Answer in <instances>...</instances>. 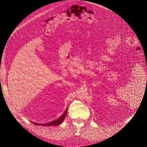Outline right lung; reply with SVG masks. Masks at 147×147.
Returning a JSON list of instances; mask_svg holds the SVG:
<instances>
[{"mask_svg":"<svg viewBox=\"0 0 147 147\" xmlns=\"http://www.w3.org/2000/svg\"><path fill=\"white\" fill-rule=\"evenodd\" d=\"M67 108H66L65 112L62 114V115L60 117H59V118H58L56 120L50 121L49 123H35V122H32V123L37 125H44V126H53V125H55L56 126V125L60 124L63 121V120H65L67 115Z\"/></svg>","mask_w":147,"mask_h":147,"instance_id":"obj_1","label":"right lung"}]
</instances>
